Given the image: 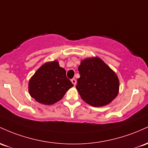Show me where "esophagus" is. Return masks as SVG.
I'll return each mask as SVG.
<instances>
[{"instance_id": "1", "label": "esophagus", "mask_w": 148, "mask_h": 148, "mask_svg": "<svg viewBox=\"0 0 148 148\" xmlns=\"http://www.w3.org/2000/svg\"><path fill=\"white\" fill-rule=\"evenodd\" d=\"M71 82H72V83L74 84V85H75L76 82H77V81H76V79H75V78H73V79H71Z\"/></svg>"}]
</instances>
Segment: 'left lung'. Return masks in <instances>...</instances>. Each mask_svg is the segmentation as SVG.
<instances>
[{
  "label": "left lung",
  "instance_id": "left-lung-1",
  "mask_svg": "<svg viewBox=\"0 0 148 148\" xmlns=\"http://www.w3.org/2000/svg\"><path fill=\"white\" fill-rule=\"evenodd\" d=\"M76 89L82 100L94 107L110 103L119 92V79L108 66L98 57L81 61Z\"/></svg>",
  "mask_w": 148,
  "mask_h": 148
}]
</instances>
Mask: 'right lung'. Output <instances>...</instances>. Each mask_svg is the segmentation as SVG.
Here are the masks:
<instances>
[{"label": "right lung", "mask_w": 148, "mask_h": 148, "mask_svg": "<svg viewBox=\"0 0 148 148\" xmlns=\"http://www.w3.org/2000/svg\"><path fill=\"white\" fill-rule=\"evenodd\" d=\"M73 84L66 77L65 69L57 61L48 62L35 73L29 81L30 95L38 103L52 105L59 101Z\"/></svg>", "instance_id": "add662e5"}]
</instances>
